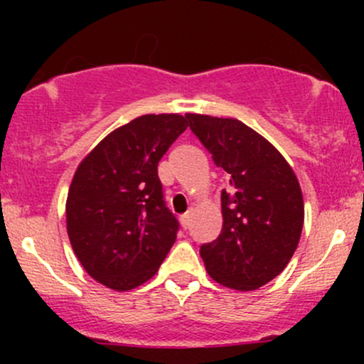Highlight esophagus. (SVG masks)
<instances>
[{"label":"esophagus","mask_w":364,"mask_h":364,"mask_svg":"<svg viewBox=\"0 0 364 364\" xmlns=\"http://www.w3.org/2000/svg\"><path fill=\"white\" fill-rule=\"evenodd\" d=\"M192 215H193V211H188L186 213V215H183L181 218V225H183V229H188L190 227V223H192Z\"/></svg>","instance_id":"1"}]
</instances>
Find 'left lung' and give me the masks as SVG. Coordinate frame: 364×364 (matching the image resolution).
I'll use <instances>...</instances> for the list:
<instances>
[{"label":"left lung","instance_id":"1","mask_svg":"<svg viewBox=\"0 0 364 364\" xmlns=\"http://www.w3.org/2000/svg\"><path fill=\"white\" fill-rule=\"evenodd\" d=\"M186 117L216 167L230 176V190L222 192V232L200 247L205 271L223 287L255 291L285 269L299 243V181L282 153L240 119Z\"/></svg>","mask_w":364,"mask_h":364}]
</instances>
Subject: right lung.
Segmentation results:
<instances>
[{
	"instance_id": "right-lung-1",
	"label": "right lung",
	"mask_w": 364,
	"mask_h": 364,
	"mask_svg": "<svg viewBox=\"0 0 364 364\" xmlns=\"http://www.w3.org/2000/svg\"><path fill=\"white\" fill-rule=\"evenodd\" d=\"M188 117L144 114L102 139L77 167L67 197V230L86 273L130 291L159 271L179 229L164 203L159 161Z\"/></svg>"
}]
</instances>
